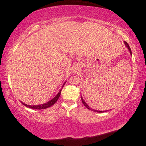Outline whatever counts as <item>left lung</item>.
<instances>
[{
  "label": "left lung",
  "instance_id": "obj_1",
  "mask_svg": "<svg viewBox=\"0 0 146 146\" xmlns=\"http://www.w3.org/2000/svg\"><path fill=\"white\" fill-rule=\"evenodd\" d=\"M125 45H126V46H127V48H128L129 49V51H130V53H131L132 54V51H131V49H130V46H129V44H128V43L126 42H125ZM81 99H82V103H83V104L87 108H88V109H89V110H91V108H90V107L88 106V105H87V104L86 103V102H84V100H83V98H81ZM92 110H93V109H92ZM93 111H95V112H98V113H103L104 111H98V110H93ZM107 111V110H106Z\"/></svg>",
  "mask_w": 146,
  "mask_h": 146
}]
</instances>
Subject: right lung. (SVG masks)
<instances>
[{"label": "right lung", "mask_w": 146, "mask_h": 146, "mask_svg": "<svg viewBox=\"0 0 146 146\" xmlns=\"http://www.w3.org/2000/svg\"><path fill=\"white\" fill-rule=\"evenodd\" d=\"M61 90H60V92L58 93V94L53 99V100H51V101L47 102L46 104H44L38 105V106H29V105H27V104H24V103H23V104L25 105V106L29 107V108H32V109H38V110L45 109V108H48V107L53 106L57 101H58V100L60 98V95H61Z\"/></svg>", "instance_id": "right-lung-1"}]
</instances>
